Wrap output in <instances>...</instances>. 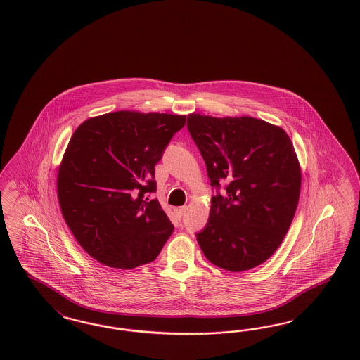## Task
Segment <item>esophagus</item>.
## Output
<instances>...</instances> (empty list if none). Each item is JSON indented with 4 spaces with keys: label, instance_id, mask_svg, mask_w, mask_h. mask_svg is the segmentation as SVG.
Here are the masks:
<instances>
[{
    "label": "esophagus",
    "instance_id": "34e87169",
    "mask_svg": "<svg viewBox=\"0 0 360 360\" xmlns=\"http://www.w3.org/2000/svg\"><path fill=\"white\" fill-rule=\"evenodd\" d=\"M174 211H175V214H176V217H178V218H182V217L185 215V212H186V207H185V206H182V207H176Z\"/></svg>",
    "mask_w": 360,
    "mask_h": 360
}]
</instances>
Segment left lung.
I'll return each mask as SVG.
<instances>
[{
    "label": "left lung",
    "mask_w": 360,
    "mask_h": 360,
    "mask_svg": "<svg viewBox=\"0 0 360 360\" xmlns=\"http://www.w3.org/2000/svg\"><path fill=\"white\" fill-rule=\"evenodd\" d=\"M187 129L217 188L207 224L195 234L199 248L231 273L259 266L281 246L297 210L302 173L290 136L246 115L193 112Z\"/></svg>",
    "instance_id": "8db88e82"
}]
</instances>
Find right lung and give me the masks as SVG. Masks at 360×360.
<instances>
[{
    "mask_svg": "<svg viewBox=\"0 0 360 360\" xmlns=\"http://www.w3.org/2000/svg\"><path fill=\"white\" fill-rule=\"evenodd\" d=\"M186 115L122 110L89 118L57 175L63 219L99 263L129 270L154 261L173 233L155 193L154 166Z\"/></svg>",
    "mask_w": 360,
    "mask_h": 360,
    "instance_id": "right-lung-1",
    "label": "right lung"
}]
</instances>
